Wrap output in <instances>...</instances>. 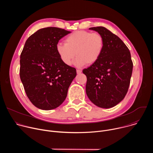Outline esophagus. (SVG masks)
Instances as JSON below:
<instances>
[{
  "label": "esophagus",
  "mask_w": 153,
  "mask_h": 153,
  "mask_svg": "<svg viewBox=\"0 0 153 153\" xmlns=\"http://www.w3.org/2000/svg\"><path fill=\"white\" fill-rule=\"evenodd\" d=\"M76 71H77V74H80V73H82V71H81L80 70H77Z\"/></svg>",
  "instance_id": "obj_1"
}]
</instances>
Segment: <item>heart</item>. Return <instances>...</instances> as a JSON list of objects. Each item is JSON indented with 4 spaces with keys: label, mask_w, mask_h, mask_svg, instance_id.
<instances>
[{
    "label": "heart",
    "mask_w": 153,
    "mask_h": 153,
    "mask_svg": "<svg viewBox=\"0 0 153 153\" xmlns=\"http://www.w3.org/2000/svg\"><path fill=\"white\" fill-rule=\"evenodd\" d=\"M104 48V40L99 33L76 31L65 39V43H59L56 51L62 62L70 65L76 54L75 65L82 67L93 64L100 58Z\"/></svg>",
    "instance_id": "1"
}]
</instances>
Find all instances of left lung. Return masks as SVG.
Wrapping results in <instances>:
<instances>
[{"instance_id": "obj_1", "label": "left lung", "mask_w": 153, "mask_h": 153, "mask_svg": "<svg viewBox=\"0 0 153 153\" xmlns=\"http://www.w3.org/2000/svg\"><path fill=\"white\" fill-rule=\"evenodd\" d=\"M103 38L104 48L100 58L83 70L86 76V93L96 106L110 108L126 96L132 75L133 63L123 42L103 27L90 28Z\"/></svg>"}]
</instances>
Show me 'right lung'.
Returning a JSON list of instances; mask_svg holds the SVG:
<instances>
[{
    "label": "right lung",
    "instance_id": "add662e5",
    "mask_svg": "<svg viewBox=\"0 0 153 153\" xmlns=\"http://www.w3.org/2000/svg\"><path fill=\"white\" fill-rule=\"evenodd\" d=\"M70 31L56 27L37 30L27 40L20 54V77L26 94L37 108L50 110L60 106L76 76L56 51L59 40Z\"/></svg>",
    "mask_w": 153,
    "mask_h": 153
}]
</instances>
